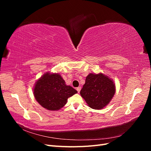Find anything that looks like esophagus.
<instances>
[{
    "instance_id": "34e87169",
    "label": "esophagus",
    "mask_w": 151,
    "mask_h": 151,
    "mask_svg": "<svg viewBox=\"0 0 151 151\" xmlns=\"http://www.w3.org/2000/svg\"><path fill=\"white\" fill-rule=\"evenodd\" d=\"M81 87H78V88H77L76 90L77 91V92H78V93H80V91H81Z\"/></svg>"
}]
</instances>
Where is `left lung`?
I'll return each mask as SVG.
<instances>
[{
  "instance_id": "obj_1",
  "label": "left lung",
  "mask_w": 151,
  "mask_h": 151,
  "mask_svg": "<svg viewBox=\"0 0 151 151\" xmlns=\"http://www.w3.org/2000/svg\"><path fill=\"white\" fill-rule=\"evenodd\" d=\"M115 93L113 81L102 73L89 74L80 94L88 106L94 109H100L111 101Z\"/></svg>"
}]
</instances>
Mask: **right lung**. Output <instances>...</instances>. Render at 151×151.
<instances>
[{
    "instance_id": "1",
    "label": "right lung",
    "mask_w": 151,
    "mask_h": 151,
    "mask_svg": "<svg viewBox=\"0 0 151 151\" xmlns=\"http://www.w3.org/2000/svg\"><path fill=\"white\" fill-rule=\"evenodd\" d=\"M77 91L65 84L59 74L45 73L36 82L33 94L41 106L50 111H57L63 107L67 99Z\"/></svg>"
}]
</instances>
